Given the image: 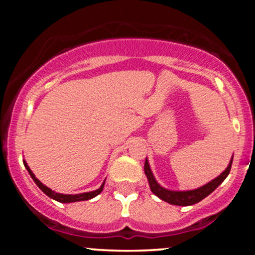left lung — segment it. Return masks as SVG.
Here are the masks:
<instances>
[{"mask_svg": "<svg viewBox=\"0 0 255 255\" xmlns=\"http://www.w3.org/2000/svg\"><path fill=\"white\" fill-rule=\"evenodd\" d=\"M231 164H233V157H231V160L229 165H228V168L225 169V170L222 172L218 177L213 178L211 182L204 184L203 187H199L197 189H193V191H170V189L163 188V187L156 181L153 174H152L147 159L145 160L144 170H145V175L147 176L148 184H150V188L153 194H156L158 198L162 199V200H164L166 203L171 205H177V206H189V205H194L199 203V201L203 200L204 198H206L207 195L211 194L219 184L227 178L228 175H229Z\"/></svg>", "mask_w": 255, "mask_h": 255, "instance_id": "8db88e82", "label": "left lung"}]
</instances>
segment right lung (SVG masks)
<instances>
[{"label": "right lung", "mask_w": 255, "mask_h": 255, "mask_svg": "<svg viewBox=\"0 0 255 255\" xmlns=\"http://www.w3.org/2000/svg\"><path fill=\"white\" fill-rule=\"evenodd\" d=\"M24 165H25V168L27 169L28 174L31 175V177L33 178L34 183H36L37 186L39 187L40 189H42V192L45 193V194L48 195L49 198H51V199H54V200L58 201V203H66L67 204V203H75V201L89 200V199H92V198H95L96 195H98L99 193L103 191V188H104L105 181L103 182V184H102V186L99 187L98 189H96V191H93V192L80 193V194H61V193H56V192L51 191V189L49 188V187H46L45 184H43L42 182H40V181L38 180L36 176H34V174H33V172H32V170L30 169V166L27 165V163H26L25 160H24Z\"/></svg>", "instance_id": "obj_1"}]
</instances>
